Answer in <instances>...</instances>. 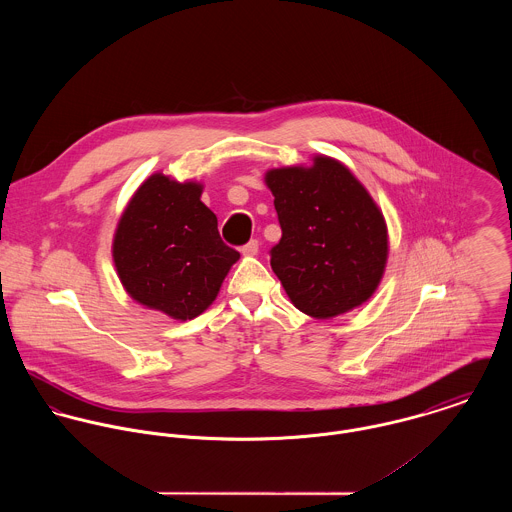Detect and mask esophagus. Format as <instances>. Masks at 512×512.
Wrapping results in <instances>:
<instances>
[{"label":"esophagus","instance_id":"esophagus-1","mask_svg":"<svg viewBox=\"0 0 512 512\" xmlns=\"http://www.w3.org/2000/svg\"><path fill=\"white\" fill-rule=\"evenodd\" d=\"M258 248H260V244H258V240H250L246 246H242V256H256L258 254Z\"/></svg>","mask_w":512,"mask_h":512}]
</instances>
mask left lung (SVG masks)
Here are the masks:
<instances>
[{
    "instance_id": "left-lung-1",
    "label": "left lung",
    "mask_w": 512,
    "mask_h": 512,
    "mask_svg": "<svg viewBox=\"0 0 512 512\" xmlns=\"http://www.w3.org/2000/svg\"><path fill=\"white\" fill-rule=\"evenodd\" d=\"M274 195L282 240L272 270L293 305L331 319L363 305L378 290L388 262V226L365 185L339 159L264 173Z\"/></svg>"
}]
</instances>
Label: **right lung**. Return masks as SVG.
<instances>
[{
	"label": "right lung",
	"mask_w": 512,
	"mask_h": 512,
	"mask_svg": "<svg viewBox=\"0 0 512 512\" xmlns=\"http://www.w3.org/2000/svg\"><path fill=\"white\" fill-rule=\"evenodd\" d=\"M203 189L201 181L157 171L136 189L114 230L112 260L126 293L175 321L207 311L240 258L220 240Z\"/></svg>",
	"instance_id": "right-lung-1"
}]
</instances>
